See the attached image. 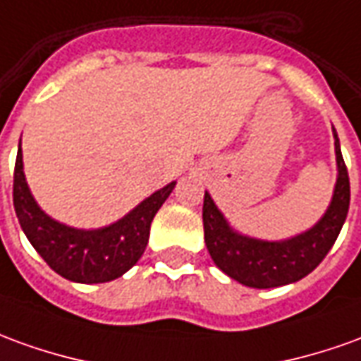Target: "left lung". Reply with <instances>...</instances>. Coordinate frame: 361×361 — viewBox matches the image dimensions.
I'll return each mask as SVG.
<instances>
[{
  "instance_id": "left-lung-1",
  "label": "left lung",
  "mask_w": 361,
  "mask_h": 361,
  "mask_svg": "<svg viewBox=\"0 0 361 361\" xmlns=\"http://www.w3.org/2000/svg\"><path fill=\"white\" fill-rule=\"evenodd\" d=\"M338 180L329 211L311 231L281 242H264L231 231L213 199H203V228L211 258L238 283L256 289L287 286L309 276L338 238L350 207V178L334 130Z\"/></svg>"
}]
</instances>
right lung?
<instances>
[{"instance_id": "1", "label": "right lung", "mask_w": 361, "mask_h": 361, "mask_svg": "<svg viewBox=\"0 0 361 361\" xmlns=\"http://www.w3.org/2000/svg\"><path fill=\"white\" fill-rule=\"evenodd\" d=\"M176 181L145 199L115 224L97 231H75L52 221L35 203L23 173L21 142L13 172V207L23 233L58 276L78 283H105L137 264L150 234V223L172 193Z\"/></svg>"}]
</instances>
